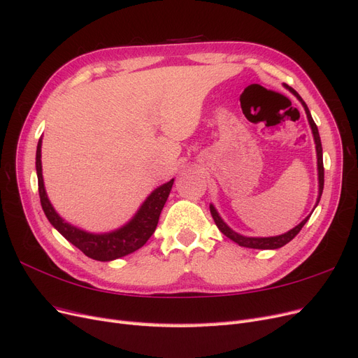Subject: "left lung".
<instances>
[{
    "mask_svg": "<svg viewBox=\"0 0 358 358\" xmlns=\"http://www.w3.org/2000/svg\"><path fill=\"white\" fill-rule=\"evenodd\" d=\"M287 90H289L292 94H294L299 101L303 104V107H305V112H306V116H308V121H309V125H310V129H312V134H313V140H315V148H317V159H318V182H320V189H318V200H317V204L320 203V199H321V194H322V188H324V164H322V146H321V138H320V133H318V127L317 124L313 122V119L310 116V112L308 109L306 103L301 100V96L289 88V86H287ZM210 213H212V218L216 224V227L221 230L222 234H225L229 239H231L233 242H236L239 246H245V248H252V249H278V248H282L284 245H287L288 242H291L294 237L299 234V231L303 229V225L306 224V221L309 220V216H306L305 220H303L299 225H296L294 229L287 231L285 234H280V236H273V237H246V236H242L239 233L233 231L229 225H227L222 220L221 216L218 215V212H216V209L213 208V206L210 204Z\"/></svg>",
    "mask_w": 358,
    "mask_h": 358,
    "instance_id": "8db88e82",
    "label": "left lung"
}]
</instances>
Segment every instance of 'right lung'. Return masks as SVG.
<instances>
[{
    "mask_svg": "<svg viewBox=\"0 0 358 358\" xmlns=\"http://www.w3.org/2000/svg\"><path fill=\"white\" fill-rule=\"evenodd\" d=\"M36 170L38 179L40 203L49 222L55 227L70 243H73L76 248H79L86 257L96 259V262H112V259L125 257L137 251L138 248H142L149 241V237L154 234L157 229L161 210L164 208L173 187V180H175L171 179L170 182L164 183V185H161L155 191L150 192V196L145 200L142 206H140V209L134 215V218L127 222L124 227H121V229L110 233L94 234L83 231L78 229V227L64 221L50 204L41 173V138L38 140L37 145Z\"/></svg>",
    "mask_w": 358,
    "mask_h": 358,
    "instance_id": "1",
    "label": "right lung"
}]
</instances>
